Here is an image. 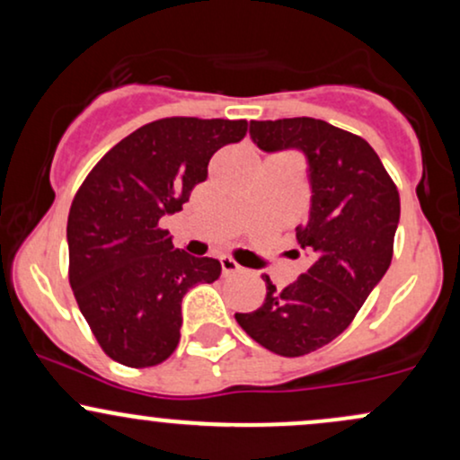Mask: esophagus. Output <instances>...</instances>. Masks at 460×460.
Instances as JSON below:
<instances>
[{
	"label": "esophagus",
	"instance_id": "34e87169",
	"mask_svg": "<svg viewBox=\"0 0 460 460\" xmlns=\"http://www.w3.org/2000/svg\"><path fill=\"white\" fill-rule=\"evenodd\" d=\"M220 268H223L225 277H231V274L240 272V263L231 260V257H220Z\"/></svg>",
	"mask_w": 460,
	"mask_h": 460
}]
</instances>
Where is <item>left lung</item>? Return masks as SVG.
<instances>
[{
	"label": "left lung",
	"mask_w": 460,
	"mask_h": 460,
	"mask_svg": "<svg viewBox=\"0 0 460 460\" xmlns=\"http://www.w3.org/2000/svg\"><path fill=\"white\" fill-rule=\"evenodd\" d=\"M251 138L263 151L307 155L311 208L296 240L311 266L283 289L263 277L261 307L235 320L270 352L303 357L340 337L387 272L400 194L376 151L326 120H251Z\"/></svg>",
	"instance_id": "obj_1"
}]
</instances>
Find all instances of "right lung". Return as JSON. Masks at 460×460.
Here are the masks:
<instances>
[{
    "instance_id": "right-lung-1",
    "label": "right lung",
    "mask_w": 460,
    "mask_h": 460,
    "mask_svg": "<svg viewBox=\"0 0 460 460\" xmlns=\"http://www.w3.org/2000/svg\"><path fill=\"white\" fill-rule=\"evenodd\" d=\"M244 119L171 116L142 125L94 164L68 212V283L102 350L153 367L179 344L181 298L214 283L220 261L172 246L175 214L220 146L246 136Z\"/></svg>"
}]
</instances>
